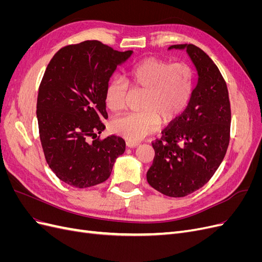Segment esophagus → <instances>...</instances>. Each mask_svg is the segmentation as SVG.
<instances>
[{
  "label": "esophagus",
  "instance_id": "34e87169",
  "mask_svg": "<svg viewBox=\"0 0 262 262\" xmlns=\"http://www.w3.org/2000/svg\"><path fill=\"white\" fill-rule=\"evenodd\" d=\"M125 144L128 147H131V148H134V147H138L140 145L139 142H133V141H126Z\"/></svg>",
  "mask_w": 262,
  "mask_h": 262
}]
</instances>
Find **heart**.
I'll return each mask as SVG.
<instances>
[{"label":"heart","instance_id":"obj_1","mask_svg":"<svg viewBox=\"0 0 262 262\" xmlns=\"http://www.w3.org/2000/svg\"><path fill=\"white\" fill-rule=\"evenodd\" d=\"M133 91L144 92L140 113L119 116L112 122L118 136L137 142L154 133L162 120L169 123L185 112L192 97L193 71L185 63L146 58L130 71ZM129 87L120 78H113L105 90V104L112 112H120L126 104Z\"/></svg>","mask_w":262,"mask_h":262}]
</instances>
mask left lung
Here are the masks:
<instances>
[{"label": "left lung", "mask_w": 262, "mask_h": 262, "mask_svg": "<svg viewBox=\"0 0 262 262\" xmlns=\"http://www.w3.org/2000/svg\"><path fill=\"white\" fill-rule=\"evenodd\" d=\"M185 50L198 80L186 110L155 141V157L146 173L150 187L180 198L194 192L212 178L223 162L229 143L231 105L219 68L194 45H175Z\"/></svg>", "instance_id": "1"}]
</instances>
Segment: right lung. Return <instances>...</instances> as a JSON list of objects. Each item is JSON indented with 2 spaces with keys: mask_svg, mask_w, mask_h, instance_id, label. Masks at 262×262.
Masks as SVG:
<instances>
[{
  "mask_svg": "<svg viewBox=\"0 0 262 262\" xmlns=\"http://www.w3.org/2000/svg\"><path fill=\"white\" fill-rule=\"evenodd\" d=\"M132 54L86 40L60 49L46 69L37 99L39 134L49 167L70 186L87 188L106 181L124 153L122 138L96 137L108 119L106 86Z\"/></svg>",
  "mask_w": 262,
  "mask_h": 262,
  "instance_id": "1",
  "label": "right lung"
}]
</instances>
